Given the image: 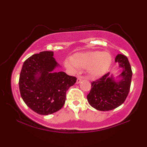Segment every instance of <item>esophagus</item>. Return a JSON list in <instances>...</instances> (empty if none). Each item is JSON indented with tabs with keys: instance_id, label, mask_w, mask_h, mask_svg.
Returning a JSON list of instances; mask_svg holds the SVG:
<instances>
[{
	"instance_id": "obj_1",
	"label": "esophagus",
	"mask_w": 147,
	"mask_h": 147,
	"mask_svg": "<svg viewBox=\"0 0 147 147\" xmlns=\"http://www.w3.org/2000/svg\"><path fill=\"white\" fill-rule=\"evenodd\" d=\"M82 79L81 78H80V77H78V78H77V80H76V84H79V83H80L81 82H82Z\"/></svg>"
}]
</instances>
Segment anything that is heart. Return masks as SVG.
Wrapping results in <instances>:
<instances>
[{
    "instance_id": "obj_1",
    "label": "heart",
    "mask_w": 147,
    "mask_h": 147,
    "mask_svg": "<svg viewBox=\"0 0 147 147\" xmlns=\"http://www.w3.org/2000/svg\"><path fill=\"white\" fill-rule=\"evenodd\" d=\"M111 63V56L107 52L99 51L77 53L71 59L65 61V65L72 73H77L79 68L86 69L89 76L97 78L108 71Z\"/></svg>"
}]
</instances>
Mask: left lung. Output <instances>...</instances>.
<instances>
[{
    "instance_id": "8db88e82",
    "label": "left lung",
    "mask_w": 147,
    "mask_h": 147,
    "mask_svg": "<svg viewBox=\"0 0 147 147\" xmlns=\"http://www.w3.org/2000/svg\"><path fill=\"white\" fill-rule=\"evenodd\" d=\"M115 63L123 69L122 73L115 80L109 73L91 83V89L87 96L89 104L99 111H109L117 108L123 104L130 91L132 71L126 56L117 54Z\"/></svg>"
}]
</instances>
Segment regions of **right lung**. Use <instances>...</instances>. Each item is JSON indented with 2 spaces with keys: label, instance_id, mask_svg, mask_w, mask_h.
Masks as SVG:
<instances>
[{
  "label": "right lung",
  "instance_id": "1",
  "mask_svg": "<svg viewBox=\"0 0 147 147\" xmlns=\"http://www.w3.org/2000/svg\"><path fill=\"white\" fill-rule=\"evenodd\" d=\"M52 51H43L24 61L19 76L22 98L32 110L40 115L55 113L63 106L66 92L76 78L64 72H54L59 64Z\"/></svg>",
  "mask_w": 147,
  "mask_h": 147
}]
</instances>
